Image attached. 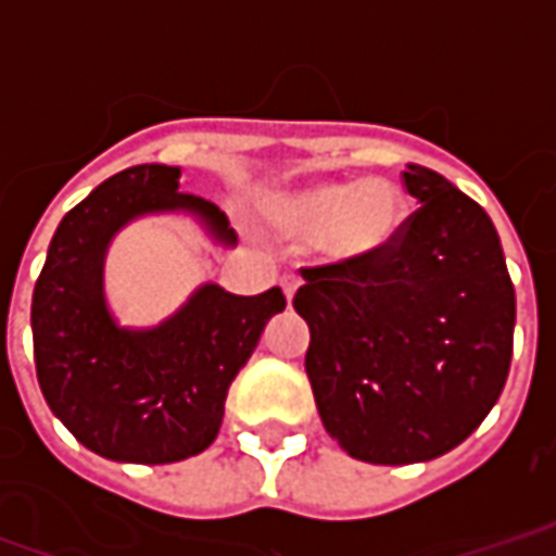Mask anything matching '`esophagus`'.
Here are the masks:
<instances>
[{
  "mask_svg": "<svg viewBox=\"0 0 556 556\" xmlns=\"http://www.w3.org/2000/svg\"><path fill=\"white\" fill-rule=\"evenodd\" d=\"M298 289H301V277H294V274H289V277H282V291H286V301H294V294H298Z\"/></svg>",
  "mask_w": 556,
  "mask_h": 556,
  "instance_id": "1",
  "label": "esophagus"
}]
</instances>
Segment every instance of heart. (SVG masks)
<instances>
[{"label":"heart","mask_w":556,"mask_h":556,"mask_svg":"<svg viewBox=\"0 0 556 556\" xmlns=\"http://www.w3.org/2000/svg\"><path fill=\"white\" fill-rule=\"evenodd\" d=\"M267 217L291 238H318L342 262L381 258L396 247L405 229L408 205L393 181L309 184L303 190L279 193L267 202Z\"/></svg>","instance_id":"b5f03b06"}]
</instances>
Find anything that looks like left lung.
<instances>
[{
	"label": "left lung",
	"mask_w": 556,
	"mask_h": 556,
	"mask_svg": "<svg viewBox=\"0 0 556 556\" xmlns=\"http://www.w3.org/2000/svg\"><path fill=\"white\" fill-rule=\"evenodd\" d=\"M419 207L369 262L303 267L306 375L330 438L369 465L450 453L489 417L509 375L515 289L482 207L410 163Z\"/></svg>",
	"instance_id": "left-lung-1"
}]
</instances>
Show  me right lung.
Here are the masks:
<instances>
[{
    "label": "right lung",
    "instance_id": "add662e5",
    "mask_svg": "<svg viewBox=\"0 0 556 556\" xmlns=\"http://www.w3.org/2000/svg\"><path fill=\"white\" fill-rule=\"evenodd\" d=\"M181 169L142 163L91 190L59 223L35 294V369L47 405L91 453L169 465L217 438L226 393L286 294L241 298L214 282L148 330L122 327L103 298L115 231L142 214H193L223 247L238 243L214 202L178 190Z\"/></svg>",
    "mask_w": 556,
    "mask_h": 556
}]
</instances>
